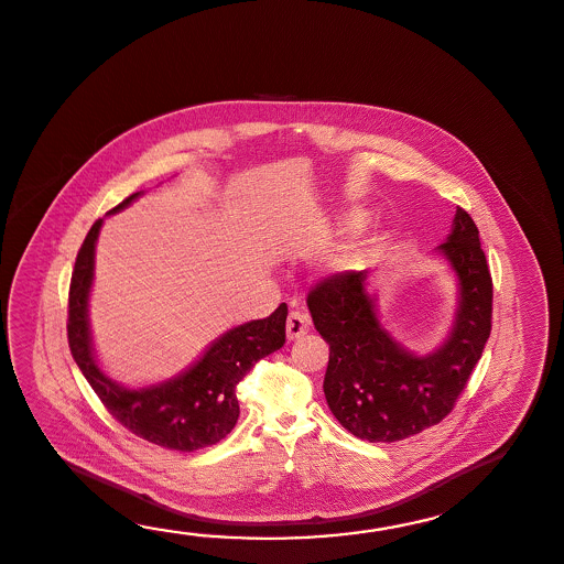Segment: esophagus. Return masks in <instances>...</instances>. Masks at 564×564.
I'll return each instance as SVG.
<instances>
[{
    "instance_id": "esophagus-1",
    "label": "esophagus",
    "mask_w": 564,
    "mask_h": 564,
    "mask_svg": "<svg viewBox=\"0 0 564 564\" xmlns=\"http://www.w3.org/2000/svg\"><path fill=\"white\" fill-rule=\"evenodd\" d=\"M310 326H312V322H310V317L305 315V313L301 312H291L288 317V339H297L301 336H305L307 332H310Z\"/></svg>"
}]
</instances>
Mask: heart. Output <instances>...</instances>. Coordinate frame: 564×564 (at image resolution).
Instances as JSON below:
<instances>
[{"mask_svg":"<svg viewBox=\"0 0 564 564\" xmlns=\"http://www.w3.org/2000/svg\"><path fill=\"white\" fill-rule=\"evenodd\" d=\"M358 218L356 216H346V226H356ZM364 261H366V252L362 247H350L348 251L339 252L338 257L332 259L329 269L334 273H354L358 269H362Z\"/></svg>","mask_w":564,"mask_h":564,"instance_id":"heart-1","label":"heart"}]
</instances>
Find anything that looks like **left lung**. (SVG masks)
<instances>
[{"label":"left lung","mask_w":564,"mask_h":564,"mask_svg":"<svg viewBox=\"0 0 564 564\" xmlns=\"http://www.w3.org/2000/svg\"><path fill=\"white\" fill-rule=\"evenodd\" d=\"M435 252L449 264L457 300L449 332L416 354L392 338L368 291V271L327 276L307 297L329 344L324 392L339 425L370 443H392L437 425L467 384L491 332V276L479 230L464 208Z\"/></svg>","instance_id":"1"}]
</instances>
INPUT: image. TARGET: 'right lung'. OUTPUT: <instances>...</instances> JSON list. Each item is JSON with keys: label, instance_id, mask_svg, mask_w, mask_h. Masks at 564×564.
<instances>
[{"label": "right lung", "instance_id": "obj_1", "mask_svg": "<svg viewBox=\"0 0 564 564\" xmlns=\"http://www.w3.org/2000/svg\"><path fill=\"white\" fill-rule=\"evenodd\" d=\"M141 194H131L109 214L126 210ZM102 223L100 218L88 230L70 279L68 346L73 358L109 413L138 437L172 451L210 447L237 425L238 382L261 358L283 348L288 305L281 303L264 319L226 329L180 375L148 387H126L100 368L88 317L95 249Z\"/></svg>", "mask_w": 564, "mask_h": 564}]
</instances>
